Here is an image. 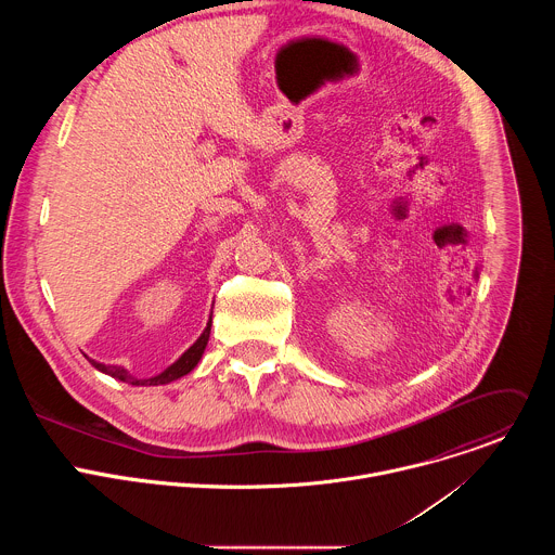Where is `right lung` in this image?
<instances>
[{
	"mask_svg": "<svg viewBox=\"0 0 555 555\" xmlns=\"http://www.w3.org/2000/svg\"><path fill=\"white\" fill-rule=\"evenodd\" d=\"M208 336H210V323H208V327L204 330V334L197 338V343H195L176 364H171L167 371H163L160 375H155V377H149V379L131 377V375L127 373V369H122V366H107V364H101V362H94V360H90V362H92L99 371H103V373H107V375H112V377H116V379L135 384V386H140V384H146V386L169 384V382H173V379H178V377H182V375H186V373H191V371L195 369V364L199 362V358H202V353H204V349H206V345H208Z\"/></svg>",
	"mask_w": 555,
	"mask_h": 555,
	"instance_id": "add662e5",
	"label": "right lung"
}]
</instances>
